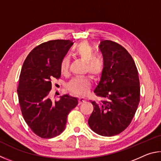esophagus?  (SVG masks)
Returning <instances> with one entry per match:
<instances>
[{
    "label": "esophagus",
    "mask_w": 161,
    "mask_h": 161,
    "mask_svg": "<svg viewBox=\"0 0 161 161\" xmlns=\"http://www.w3.org/2000/svg\"><path fill=\"white\" fill-rule=\"evenodd\" d=\"M78 100H79V103H78L79 105H80V104H82L83 103H84L86 101V99L83 97H79Z\"/></svg>",
    "instance_id": "34e87169"
}]
</instances>
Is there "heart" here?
Returning a JSON list of instances; mask_svg holds the SVG:
<instances>
[{"mask_svg": "<svg viewBox=\"0 0 161 161\" xmlns=\"http://www.w3.org/2000/svg\"><path fill=\"white\" fill-rule=\"evenodd\" d=\"M73 53L78 58L86 63L85 69L92 76L98 77L102 73L104 67L103 60L95 56V50L89 43L86 42H81L74 47ZM69 58L65 56L61 59L60 70L62 73H68L69 67ZM91 86V81L88 76H79L73 78L68 83V89L74 94L85 95L89 91Z\"/></svg>", "mask_w": 161, "mask_h": 161, "instance_id": "1", "label": "heart"}]
</instances>
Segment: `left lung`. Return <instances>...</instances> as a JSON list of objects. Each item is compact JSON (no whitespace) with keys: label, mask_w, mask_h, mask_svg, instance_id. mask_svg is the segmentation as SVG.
Masks as SVG:
<instances>
[{"label":"left lung","mask_w":161,"mask_h":161,"mask_svg":"<svg viewBox=\"0 0 161 161\" xmlns=\"http://www.w3.org/2000/svg\"><path fill=\"white\" fill-rule=\"evenodd\" d=\"M99 48L104 67L94 92L100 100L91 101L88 119L92 131L103 136L120 134L130 125L140 101L138 70L129 53L120 44L103 40Z\"/></svg>","instance_id":"8db88e82"}]
</instances>
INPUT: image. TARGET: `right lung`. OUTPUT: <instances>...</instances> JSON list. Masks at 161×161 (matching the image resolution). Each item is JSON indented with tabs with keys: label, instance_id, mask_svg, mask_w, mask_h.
<instances>
[{
	"label": "right lung",
	"instance_id": "1",
	"mask_svg": "<svg viewBox=\"0 0 161 161\" xmlns=\"http://www.w3.org/2000/svg\"><path fill=\"white\" fill-rule=\"evenodd\" d=\"M73 44L70 40L44 42L31 51L22 65L18 95L22 117L34 133L43 139L58 136L66 128L67 116L78 105L69 95L52 102V80L61 77L60 63Z\"/></svg>",
	"mask_w": 161,
	"mask_h": 161
}]
</instances>
